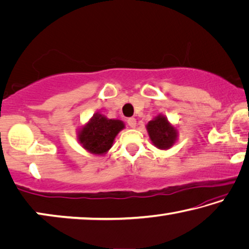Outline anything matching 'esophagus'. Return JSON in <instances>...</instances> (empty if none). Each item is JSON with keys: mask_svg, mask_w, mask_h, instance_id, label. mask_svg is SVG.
Returning a JSON list of instances; mask_svg holds the SVG:
<instances>
[{"mask_svg": "<svg viewBox=\"0 0 249 249\" xmlns=\"http://www.w3.org/2000/svg\"><path fill=\"white\" fill-rule=\"evenodd\" d=\"M127 122H128L129 127H130V128H136V125H137V120H136L135 118H129L128 120H127Z\"/></svg>", "mask_w": 249, "mask_h": 249, "instance_id": "1", "label": "esophagus"}]
</instances>
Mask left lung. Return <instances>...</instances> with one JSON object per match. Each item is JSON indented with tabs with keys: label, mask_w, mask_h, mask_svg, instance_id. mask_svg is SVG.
Here are the masks:
<instances>
[{
	"label": "left lung",
	"mask_w": 249,
	"mask_h": 249,
	"mask_svg": "<svg viewBox=\"0 0 249 249\" xmlns=\"http://www.w3.org/2000/svg\"><path fill=\"white\" fill-rule=\"evenodd\" d=\"M151 142L158 149H168L178 139V130L169 124L164 116L155 117L146 125Z\"/></svg>",
	"instance_id": "1"
}]
</instances>
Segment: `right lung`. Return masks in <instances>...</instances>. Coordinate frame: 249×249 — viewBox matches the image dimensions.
<instances>
[{
  "instance_id": "add662e5",
  "label": "right lung",
  "mask_w": 249,
  "mask_h": 249,
  "mask_svg": "<svg viewBox=\"0 0 249 249\" xmlns=\"http://www.w3.org/2000/svg\"><path fill=\"white\" fill-rule=\"evenodd\" d=\"M124 128L121 120L107 119L98 112L81 128L77 139L83 148L91 154L103 155L112 147L114 138Z\"/></svg>"
}]
</instances>
